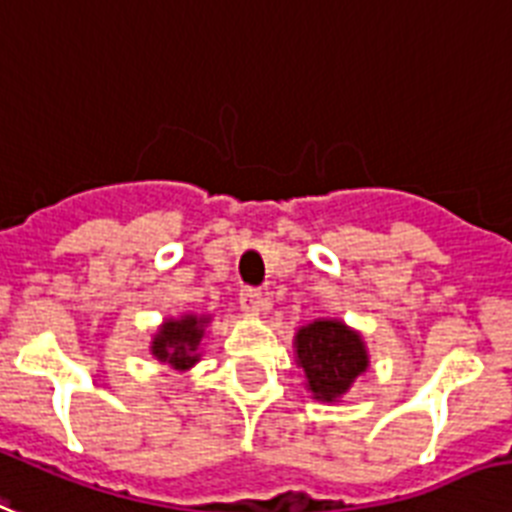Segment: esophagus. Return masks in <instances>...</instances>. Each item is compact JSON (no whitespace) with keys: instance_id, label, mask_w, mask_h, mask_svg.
Instances as JSON below:
<instances>
[{"instance_id":"esophagus-1","label":"esophagus","mask_w":512,"mask_h":512,"mask_svg":"<svg viewBox=\"0 0 512 512\" xmlns=\"http://www.w3.org/2000/svg\"><path fill=\"white\" fill-rule=\"evenodd\" d=\"M239 305H242V310L247 315H260L265 313V310H270V299L268 294L257 292V289H242V294H239Z\"/></svg>"}]
</instances>
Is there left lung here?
I'll return each mask as SVG.
<instances>
[{"mask_svg":"<svg viewBox=\"0 0 512 512\" xmlns=\"http://www.w3.org/2000/svg\"><path fill=\"white\" fill-rule=\"evenodd\" d=\"M294 360L305 371V389L318 402H342L371 365L363 334L339 318H315L297 328Z\"/></svg>","mask_w":512,"mask_h":512,"instance_id":"left-lung-1","label":"left lung"}]
</instances>
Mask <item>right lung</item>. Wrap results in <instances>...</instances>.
Returning a JSON list of instances; mask_svg holds the SVG:
<instances>
[{
  "label": "right lung",
  "mask_w": 512,
  "mask_h": 512,
  "mask_svg": "<svg viewBox=\"0 0 512 512\" xmlns=\"http://www.w3.org/2000/svg\"><path fill=\"white\" fill-rule=\"evenodd\" d=\"M210 321H213V315L205 313L165 318L152 336L149 355L157 357L160 363H168L176 371H189L202 360V342H205Z\"/></svg>",
  "instance_id": "1"
}]
</instances>
